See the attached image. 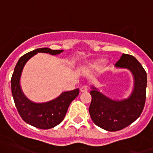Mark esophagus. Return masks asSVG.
I'll list each match as a JSON object with an SVG mask.
<instances>
[{"instance_id": "obj_1", "label": "esophagus", "mask_w": 153, "mask_h": 153, "mask_svg": "<svg viewBox=\"0 0 153 153\" xmlns=\"http://www.w3.org/2000/svg\"><path fill=\"white\" fill-rule=\"evenodd\" d=\"M88 90H89V87H88L87 86H81V89H80V91H81V92H86Z\"/></svg>"}]
</instances>
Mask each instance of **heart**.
I'll use <instances>...</instances> for the list:
<instances>
[{
    "instance_id": "heart-1",
    "label": "heart",
    "mask_w": 153,
    "mask_h": 153,
    "mask_svg": "<svg viewBox=\"0 0 153 153\" xmlns=\"http://www.w3.org/2000/svg\"><path fill=\"white\" fill-rule=\"evenodd\" d=\"M104 63V61H97V62L94 63L93 64H92V66H91V68L92 69H98V67H100V66L101 65V64Z\"/></svg>"
}]
</instances>
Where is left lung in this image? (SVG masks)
Listing matches in <instances>:
<instances>
[{
    "instance_id": "obj_1",
    "label": "left lung",
    "mask_w": 153,
    "mask_h": 153,
    "mask_svg": "<svg viewBox=\"0 0 153 153\" xmlns=\"http://www.w3.org/2000/svg\"><path fill=\"white\" fill-rule=\"evenodd\" d=\"M115 66L126 68L132 72L135 80L132 93L129 98L113 101L92 87L89 108V115L97 126L109 132L121 130L133 123L141 115L146 101V72L134 56L123 54Z\"/></svg>"
}]
</instances>
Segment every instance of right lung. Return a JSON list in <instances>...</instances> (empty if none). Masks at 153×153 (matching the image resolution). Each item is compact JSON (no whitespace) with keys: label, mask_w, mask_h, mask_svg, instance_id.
Here are the masks:
<instances>
[{"label":"right lung","mask_w":153,"mask_h":153,"mask_svg":"<svg viewBox=\"0 0 153 153\" xmlns=\"http://www.w3.org/2000/svg\"><path fill=\"white\" fill-rule=\"evenodd\" d=\"M62 52V49L52 50L49 48L35 49L20 58L12 74L11 88L17 110L26 123L38 129H51L59 124L64 119L69 104L79 94V89L63 92L59 97L49 102L35 104L27 99L21 91L20 86L21 72L27 61L38 52L58 55Z\"/></svg>","instance_id":"add662e5"}]
</instances>
